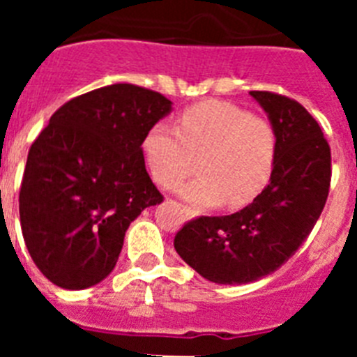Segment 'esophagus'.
Listing matches in <instances>:
<instances>
[{
	"instance_id": "1",
	"label": "esophagus",
	"mask_w": 357,
	"mask_h": 357,
	"mask_svg": "<svg viewBox=\"0 0 357 357\" xmlns=\"http://www.w3.org/2000/svg\"><path fill=\"white\" fill-rule=\"evenodd\" d=\"M184 213H185V216H191V209H189V207L184 206Z\"/></svg>"
}]
</instances>
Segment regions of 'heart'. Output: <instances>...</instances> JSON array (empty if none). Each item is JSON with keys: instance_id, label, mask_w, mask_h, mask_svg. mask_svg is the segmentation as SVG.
<instances>
[{"instance_id": "heart-1", "label": "heart", "mask_w": 357, "mask_h": 357, "mask_svg": "<svg viewBox=\"0 0 357 357\" xmlns=\"http://www.w3.org/2000/svg\"><path fill=\"white\" fill-rule=\"evenodd\" d=\"M277 150L279 137L272 123L223 102L189 107L175 128L157 123L141 143L144 164L157 184L173 188L197 160L198 176L178 189L182 197L197 207L225 202L230 209L259 197L275 168Z\"/></svg>"}]
</instances>
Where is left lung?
Segmentation results:
<instances>
[{"label":"left lung","instance_id":"left-lung-1","mask_svg":"<svg viewBox=\"0 0 357 357\" xmlns=\"http://www.w3.org/2000/svg\"><path fill=\"white\" fill-rule=\"evenodd\" d=\"M279 137L270 182L229 216H198L175 234V250L204 279L245 284L270 275L298 250L331 188V146L317 119L293 98L250 91Z\"/></svg>","mask_w":357,"mask_h":357}]
</instances>
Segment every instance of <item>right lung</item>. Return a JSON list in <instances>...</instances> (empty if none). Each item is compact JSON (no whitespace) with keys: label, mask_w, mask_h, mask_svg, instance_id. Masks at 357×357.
I'll return each instance as SVG.
<instances>
[{"label":"right lung","mask_w":357,"mask_h":357,"mask_svg":"<svg viewBox=\"0 0 357 357\" xmlns=\"http://www.w3.org/2000/svg\"><path fill=\"white\" fill-rule=\"evenodd\" d=\"M169 110L157 91L112 84L71 98L33 141L19 218L31 259L53 284L84 289L105 279L128 225L164 200L141 143Z\"/></svg>","instance_id":"1"}]
</instances>
